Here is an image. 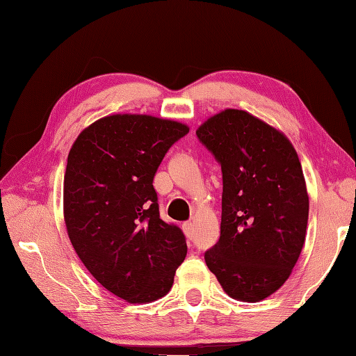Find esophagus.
<instances>
[{
  "label": "esophagus",
  "mask_w": 356,
  "mask_h": 356,
  "mask_svg": "<svg viewBox=\"0 0 356 356\" xmlns=\"http://www.w3.org/2000/svg\"><path fill=\"white\" fill-rule=\"evenodd\" d=\"M184 232H185V236H186V238L188 240H193V237H194V225L193 223H184Z\"/></svg>",
  "instance_id": "1"
}]
</instances>
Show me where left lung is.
<instances>
[{
    "instance_id": "left-lung-1",
    "label": "left lung",
    "mask_w": 356,
    "mask_h": 356,
    "mask_svg": "<svg viewBox=\"0 0 356 356\" xmlns=\"http://www.w3.org/2000/svg\"><path fill=\"white\" fill-rule=\"evenodd\" d=\"M199 140L222 168L220 238L205 252L229 297L260 301L289 278L305 245L309 197L284 134L243 110L200 125Z\"/></svg>"
}]
</instances>
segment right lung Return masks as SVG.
<instances>
[{"instance_id": "1", "label": "right lung", "mask_w": 356, "mask_h": 356, "mask_svg": "<svg viewBox=\"0 0 356 356\" xmlns=\"http://www.w3.org/2000/svg\"><path fill=\"white\" fill-rule=\"evenodd\" d=\"M190 128L147 115H113L82 131L67 159L64 218L81 261L130 303L170 292L186 257L182 229L159 214L154 174Z\"/></svg>"}]
</instances>
